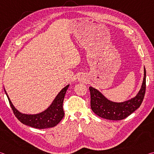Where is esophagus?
<instances>
[{"label": "esophagus", "instance_id": "esophagus-1", "mask_svg": "<svg viewBox=\"0 0 154 154\" xmlns=\"http://www.w3.org/2000/svg\"><path fill=\"white\" fill-rule=\"evenodd\" d=\"M82 80H84V79H81V81H82Z\"/></svg>", "mask_w": 154, "mask_h": 154}]
</instances>
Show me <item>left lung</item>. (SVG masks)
I'll use <instances>...</instances> for the list:
<instances>
[{
  "instance_id": "1",
  "label": "left lung",
  "mask_w": 154,
  "mask_h": 154,
  "mask_svg": "<svg viewBox=\"0 0 154 154\" xmlns=\"http://www.w3.org/2000/svg\"><path fill=\"white\" fill-rule=\"evenodd\" d=\"M146 88V71L144 67L141 88L135 97L122 103H116L108 100L98 90L90 87L91 109L100 118L109 120H121L127 118L139 107L144 98Z\"/></svg>"
}]
</instances>
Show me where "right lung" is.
Listing matches in <instances>:
<instances>
[{
    "mask_svg": "<svg viewBox=\"0 0 154 154\" xmlns=\"http://www.w3.org/2000/svg\"><path fill=\"white\" fill-rule=\"evenodd\" d=\"M69 87V85H67L58 93V94L54 100L53 103L46 110L40 113L33 115L24 114L18 111L13 105L5 88L4 90L7 98H8L9 105L14 111L15 116L17 118L18 120L22 122V124L35 128L44 129L56 126L64 118V113L62 105H63L65 94H66Z\"/></svg>",
    "mask_w": 154,
    "mask_h": 154,
    "instance_id": "1",
    "label": "right lung"
}]
</instances>
